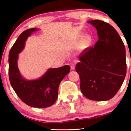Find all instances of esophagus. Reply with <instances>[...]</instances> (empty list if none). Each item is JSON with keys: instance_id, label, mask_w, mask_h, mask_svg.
Instances as JSON below:
<instances>
[{"instance_id": "esophagus-1", "label": "esophagus", "mask_w": 131, "mask_h": 131, "mask_svg": "<svg viewBox=\"0 0 131 131\" xmlns=\"http://www.w3.org/2000/svg\"><path fill=\"white\" fill-rule=\"evenodd\" d=\"M71 67V70H74L75 69V65L74 64H71L70 65Z\"/></svg>"}]
</instances>
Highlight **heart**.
Returning a JSON list of instances; mask_svg holds the SVG:
<instances>
[{
    "label": "heart",
    "instance_id": "b5f03b06",
    "mask_svg": "<svg viewBox=\"0 0 131 131\" xmlns=\"http://www.w3.org/2000/svg\"><path fill=\"white\" fill-rule=\"evenodd\" d=\"M92 41V37L89 34H85L82 37L81 39L80 42L79 43V50H85L87 48L91 46Z\"/></svg>",
    "mask_w": 131,
    "mask_h": 131
}]
</instances>
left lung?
<instances>
[{"instance_id":"obj_1","label":"left lung","mask_w":131,"mask_h":131,"mask_svg":"<svg viewBox=\"0 0 131 131\" xmlns=\"http://www.w3.org/2000/svg\"><path fill=\"white\" fill-rule=\"evenodd\" d=\"M88 22L97 29L99 40L81 54L76 71L82 94L90 100L105 101L116 94L125 79V47L110 24L97 19Z\"/></svg>"}]
</instances>
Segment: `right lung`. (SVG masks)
Wrapping results in <instances>:
<instances>
[{"label": "right lung", "mask_w": 131, "mask_h": 131, "mask_svg": "<svg viewBox=\"0 0 131 131\" xmlns=\"http://www.w3.org/2000/svg\"><path fill=\"white\" fill-rule=\"evenodd\" d=\"M37 30L31 28L19 36L8 55V76L12 86L16 95L25 103L34 108H47L52 106L58 98L60 83L70 71L65 65L51 68L37 80L27 81L21 77L17 67L18 53L23 49L26 40L30 34Z\"/></svg>", "instance_id": "1"}]
</instances>
